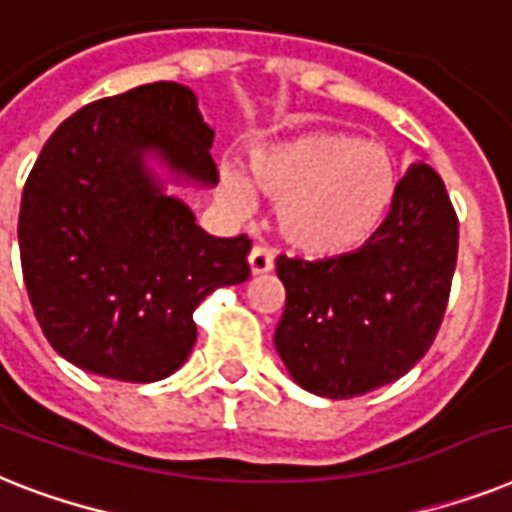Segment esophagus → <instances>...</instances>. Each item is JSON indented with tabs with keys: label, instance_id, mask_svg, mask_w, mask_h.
<instances>
[{
	"label": "esophagus",
	"instance_id": "esophagus-1",
	"mask_svg": "<svg viewBox=\"0 0 512 512\" xmlns=\"http://www.w3.org/2000/svg\"><path fill=\"white\" fill-rule=\"evenodd\" d=\"M273 268V252L268 247H252L249 252V270L252 273H268Z\"/></svg>",
	"mask_w": 512,
	"mask_h": 512
}]
</instances>
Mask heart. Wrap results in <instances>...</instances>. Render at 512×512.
Instances as JSON below:
<instances>
[{"instance_id":"obj_1","label":"heart","mask_w":512,"mask_h":512,"mask_svg":"<svg viewBox=\"0 0 512 512\" xmlns=\"http://www.w3.org/2000/svg\"><path fill=\"white\" fill-rule=\"evenodd\" d=\"M249 184L278 202V231L307 257L350 255L373 239L397 197V170L384 147L336 131H307L249 157ZM223 168L218 194L231 210L252 205V189Z\"/></svg>"}]
</instances>
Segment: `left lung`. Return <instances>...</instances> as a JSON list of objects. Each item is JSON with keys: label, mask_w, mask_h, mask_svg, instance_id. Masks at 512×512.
Segmentation results:
<instances>
[{"label": "left lung", "mask_w": 512, "mask_h": 512, "mask_svg": "<svg viewBox=\"0 0 512 512\" xmlns=\"http://www.w3.org/2000/svg\"><path fill=\"white\" fill-rule=\"evenodd\" d=\"M455 263L450 194L431 165H413L365 247L313 263L278 257L286 307L276 352L302 389L331 400L392 384L434 344Z\"/></svg>", "instance_id": "left-lung-1"}]
</instances>
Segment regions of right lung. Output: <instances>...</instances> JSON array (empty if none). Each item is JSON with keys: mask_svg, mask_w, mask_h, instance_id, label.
<instances>
[{"mask_svg": "<svg viewBox=\"0 0 512 512\" xmlns=\"http://www.w3.org/2000/svg\"><path fill=\"white\" fill-rule=\"evenodd\" d=\"M213 139L194 91L157 81L81 107L41 149L20 199V265L41 331L81 371L170 376L197 342L199 302L249 278V236L202 231L141 168L157 149L218 184Z\"/></svg>", "mask_w": 512, "mask_h": 512, "instance_id": "obj_1", "label": "right lung"}]
</instances>
